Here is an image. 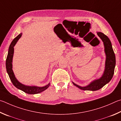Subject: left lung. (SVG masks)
<instances>
[{"label": "left lung", "mask_w": 121, "mask_h": 121, "mask_svg": "<svg viewBox=\"0 0 121 121\" xmlns=\"http://www.w3.org/2000/svg\"><path fill=\"white\" fill-rule=\"evenodd\" d=\"M97 35L102 40L104 45L105 52L106 56L105 71L102 77L100 78L94 80L89 85L86 86H79L73 82V84L75 86L83 90L96 91L100 89L111 81L114 75L116 64V59L111 42L107 36L102 32H97Z\"/></svg>", "instance_id": "8db88e82"}]
</instances>
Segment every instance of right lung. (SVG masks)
I'll use <instances>...</instances> for the list:
<instances>
[{"label":"right lung","instance_id":"obj_1","mask_svg":"<svg viewBox=\"0 0 121 121\" xmlns=\"http://www.w3.org/2000/svg\"><path fill=\"white\" fill-rule=\"evenodd\" d=\"M22 35V33H20V35H18L15 38H14V40H13L11 43L10 44L9 49H8L7 57L6 60V71H7V72L8 75H9V77L10 80H11L12 83L13 84V85L15 86L16 88L28 94H39V93L43 91L44 90L47 89L49 86L50 83H48L47 85H46V86H42V87H40V86H25L20 83V82L16 79V78L15 77L13 71L12 62L14 51V47L17 43V42L18 41L19 39L21 37Z\"/></svg>","mask_w":121,"mask_h":121}]
</instances>
